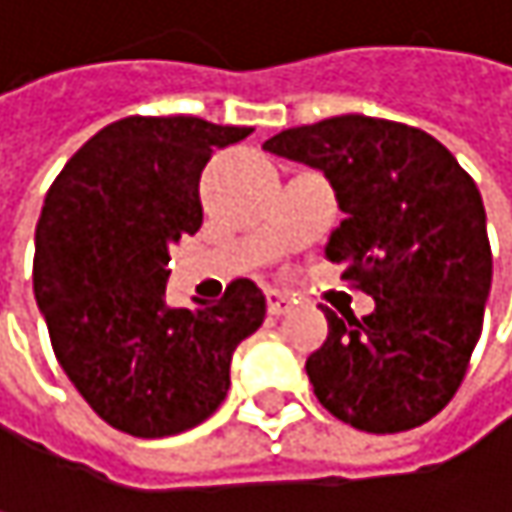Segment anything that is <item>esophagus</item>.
Wrapping results in <instances>:
<instances>
[{
  "label": "esophagus",
  "instance_id": "obj_1",
  "mask_svg": "<svg viewBox=\"0 0 512 512\" xmlns=\"http://www.w3.org/2000/svg\"><path fill=\"white\" fill-rule=\"evenodd\" d=\"M266 308H269L272 317H281L290 308V299L284 293H278V290H266Z\"/></svg>",
  "mask_w": 512,
  "mask_h": 512
}]
</instances>
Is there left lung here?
<instances>
[{
  "mask_svg": "<svg viewBox=\"0 0 512 512\" xmlns=\"http://www.w3.org/2000/svg\"><path fill=\"white\" fill-rule=\"evenodd\" d=\"M263 151L320 168L347 219L326 257L376 308L341 320L305 361L317 400L364 433L427 424L457 394L492 287L486 210L454 154L418 127L338 115Z\"/></svg>",
  "mask_w": 512,
  "mask_h": 512,
  "instance_id": "8db88e82",
  "label": "left lung"
}]
</instances>
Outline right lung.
<instances>
[{
    "mask_svg": "<svg viewBox=\"0 0 512 512\" xmlns=\"http://www.w3.org/2000/svg\"><path fill=\"white\" fill-rule=\"evenodd\" d=\"M252 127L133 115L67 159L35 231V299L52 350L115 430L162 439L207 421L231 388V358L266 299L237 278L213 305L168 308V246L201 228L198 180Z\"/></svg>",
    "mask_w": 512,
    "mask_h": 512,
    "instance_id": "add662e5",
    "label": "right lung"
}]
</instances>
